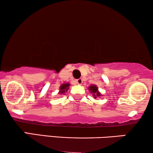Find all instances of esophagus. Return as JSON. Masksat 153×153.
<instances>
[{"label": "esophagus", "instance_id": "1", "mask_svg": "<svg viewBox=\"0 0 153 153\" xmlns=\"http://www.w3.org/2000/svg\"><path fill=\"white\" fill-rule=\"evenodd\" d=\"M76 82L77 84L81 85V84H82V83H83L82 79H77V80L76 81Z\"/></svg>", "mask_w": 153, "mask_h": 153}]
</instances>
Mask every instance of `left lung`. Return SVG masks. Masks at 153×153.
Masks as SVG:
<instances>
[{"label": "left lung", "mask_w": 153, "mask_h": 153, "mask_svg": "<svg viewBox=\"0 0 153 153\" xmlns=\"http://www.w3.org/2000/svg\"><path fill=\"white\" fill-rule=\"evenodd\" d=\"M89 91L93 95V97H95V99H96L97 97H99L101 96V93H100L99 91H98V88L97 85H90L88 88Z\"/></svg>", "instance_id": "left-lung-1"}]
</instances>
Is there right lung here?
I'll return each instance as SVG.
<instances>
[{
	"label": "right lung",
	"mask_w": 153,
	"mask_h": 153,
	"mask_svg": "<svg viewBox=\"0 0 153 153\" xmlns=\"http://www.w3.org/2000/svg\"><path fill=\"white\" fill-rule=\"evenodd\" d=\"M70 83H63V84H62L60 85V91H59V94H61L62 93H65V92L68 91V90L69 89V86H70Z\"/></svg>",
	"instance_id": "add662e5"
}]
</instances>
